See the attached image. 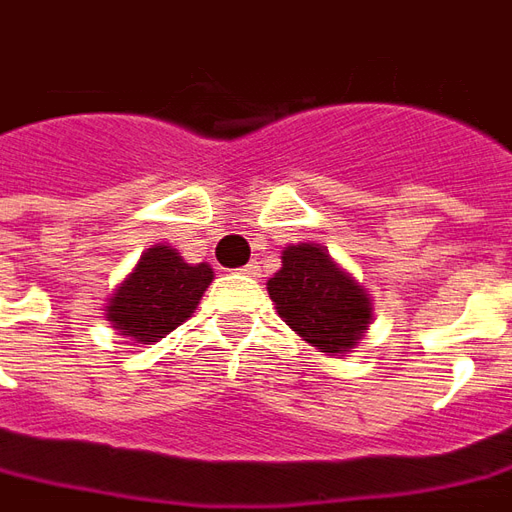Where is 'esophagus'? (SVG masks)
I'll list each match as a JSON object with an SVG mask.
<instances>
[{
  "label": "esophagus",
  "mask_w": 512,
  "mask_h": 512,
  "mask_svg": "<svg viewBox=\"0 0 512 512\" xmlns=\"http://www.w3.org/2000/svg\"><path fill=\"white\" fill-rule=\"evenodd\" d=\"M242 273H245V276H259V264L256 262L245 264V267H242Z\"/></svg>",
  "instance_id": "1"
}]
</instances>
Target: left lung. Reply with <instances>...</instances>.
Wrapping results in <instances>:
<instances>
[{"mask_svg":"<svg viewBox=\"0 0 512 512\" xmlns=\"http://www.w3.org/2000/svg\"><path fill=\"white\" fill-rule=\"evenodd\" d=\"M267 290L287 326L323 354L337 357L362 340L370 301L317 245L301 242L284 250Z\"/></svg>","mask_w":512,"mask_h":512,"instance_id":"obj_1","label":"left lung"}]
</instances>
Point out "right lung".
I'll return each instance as SVG.
<instances>
[{
  "mask_svg": "<svg viewBox=\"0 0 512 512\" xmlns=\"http://www.w3.org/2000/svg\"><path fill=\"white\" fill-rule=\"evenodd\" d=\"M211 278L209 264H186L172 248L155 245L114 292L108 320L136 343H158L195 312Z\"/></svg>",
  "mask_w": 512,
  "mask_h": 512,
  "instance_id": "right-lung-1",
  "label": "right lung"
}]
</instances>
